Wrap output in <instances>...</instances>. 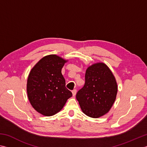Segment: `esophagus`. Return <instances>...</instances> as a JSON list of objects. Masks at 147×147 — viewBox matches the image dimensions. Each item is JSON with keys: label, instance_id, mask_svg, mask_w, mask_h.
Segmentation results:
<instances>
[{"label": "esophagus", "instance_id": "1", "mask_svg": "<svg viewBox=\"0 0 147 147\" xmlns=\"http://www.w3.org/2000/svg\"><path fill=\"white\" fill-rule=\"evenodd\" d=\"M72 93H73V97L75 96L76 94V89H74V90L72 91Z\"/></svg>", "mask_w": 147, "mask_h": 147}]
</instances>
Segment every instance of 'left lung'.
Segmentation results:
<instances>
[{
	"label": "left lung",
	"mask_w": 147,
	"mask_h": 147,
	"mask_svg": "<svg viewBox=\"0 0 147 147\" xmlns=\"http://www.w3.org/2000/svg\"><path fill=\"white\" fill-rule=\"evenodd\" d=\"M118 86L115 77L104 62L88 67L84 87L76 94L83 113L97 119L108 113L115 101Z\"/></svg>",
	"instance_id": "1"
}]
</instances>
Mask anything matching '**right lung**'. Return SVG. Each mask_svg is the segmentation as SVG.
I'll use <instances>...</instances> for the list:
<instances>
[{
	"mask_svg": "<svg viewBox=\"0 0 147 147\" xmlns=\"http://www.w3.org/2000/svg\"><path fill=\"white\" fill-rule=\"evenodd\" d=\"M68 60L57 55L40 59L28 76L27 93L34 110L44 116H52L64 107L71 92L66 88L62 68Z\"/></svg>",
	"mask_w": 147,
	"mask_h": 147,
	"instance_id": "1",
	"label": "right lung"
}]
</instances>
